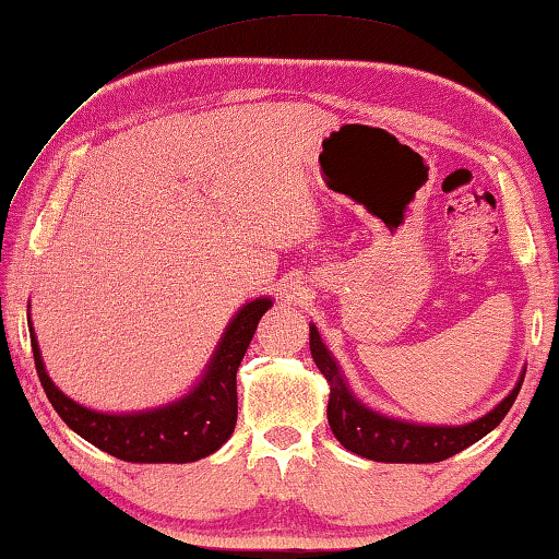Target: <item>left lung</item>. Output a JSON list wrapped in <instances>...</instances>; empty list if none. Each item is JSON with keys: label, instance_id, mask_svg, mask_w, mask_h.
Returning a JSON list of instances; mask_svg holds the SVG:
<instances>
[{"label": "left lung", "instance_id": "1", "mask_svg": "<svg viewBox=\"0 0 559 559\" xmlns=\"http://www.w3.org/2000/svg\"><path fill=\"white\" fill-rule=\"evenodd\" d=\"M311 356L318 370L325 376L328 385H331L328 425H331L333 436L338 438L345 450H350V453L360 457L376 460V463H440V460L457 455L460 450L471 448L473 442L498 428L512 403H515L522 378H525V373H522L510 395L495 405L490 413L473 423L418 425L388 418V415H380L370 411L368 405H362L350 393L338 362L331 356V350L325 348L316 325H311Z\"/></svg>", "mask_w": 559, "mask_h": 559}]
</instances>
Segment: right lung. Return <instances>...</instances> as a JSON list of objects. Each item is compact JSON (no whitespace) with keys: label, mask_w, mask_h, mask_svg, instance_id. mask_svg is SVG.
Here are the masks:
<instances>
[{"label":"right lung","mask_w":559,"mask_h":559,"mask_svg":"<svg viewBox=\"0 0 559 559\" xmlns=\"http://www.w3.org/2000/svg\"><path fill=\"white\" fill-rule=\"evenodd\" d=\"M271 306V298H255L246 304L221 335L214 358L209 360L193 391L179 401L141 413H99L61 393L55 380L47 376L29 321L32 353L44 393L55 405L59 418L76 436L127 463H193V460L216 453L231 438L238 415V366L251 345L261 316Z\"/></svg>","instance_id":"1"}]
</instances>
